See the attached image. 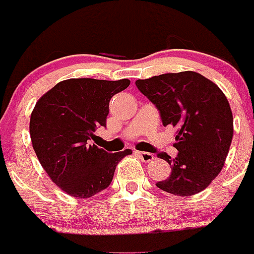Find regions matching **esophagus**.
<instances>
[{
  "mask_svg": "<svg viewBox=\"0 0 254 254\" xmlns=\"http://www.w3.org/2000/svg\"><path fill=\"white\" fill-rule=\"evenodd\" d=\"M137 156H139V157L141 158L142 162H150V161H152L153 158H155V156H153L152 153H150V152H142V151H140V152H137Z\"/></svg>",
  "mask_w": 254,
  "mask_h": 254,
  "instance_id": "1",
  "label": "esophagus"
}]
</instances>
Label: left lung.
Segmentation results:
<instances>
[{"mask_svg":"<svg viewBox=\"0 0 254 254\" xmlns=\"http://www.w3.org/2000/svg\"><path fill=\"white\" fill-rule=\"evenodd\" d=\"M156 106L165 127L177 129L176 158L158 153L171 165V176L156 186L189 196L204 190L221 172L234 136L229 101L212 81L194 71L163 73L135 82Z\"/></svg>","mask_w":254,"mask_h":254,"instance_id":"left-lung-1","label":"left lung"}]
</instances>
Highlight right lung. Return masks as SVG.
I'll return each instance as SVG.
<instances>
[{
    "mask_svg": "<svg viewBox=\"0 0 254 254\" xmlns=\"http://www.w3.org/2000/svg\"><path fill=\"white\" fill-rule=\"evenodd\" d=\"M129 84L127 78L65 79L35 104L29 124L33 148L51 181L68 195L86 199L106 189L119 161L131 153L91 145L96 130L106 127L112 97Z\"/></svg>",
    "mask_w": 254,
    "mask_h": 254,
    "instance_id": "obj_1",
    "label": "right lung"
}]
</instances>
